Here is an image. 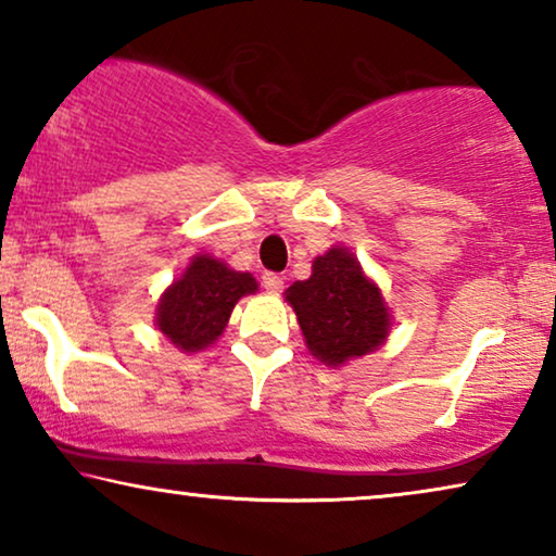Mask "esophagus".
<instances>
[{"label":"esophagus","mask_w":556,"mask_h":556,"mask_svg":"<svg viewBox=\"0 0 556 556\" xmlns=\"http://www.w3.org/2000/svg\"><path fill=\"white\" fill-rule=\"evenodd\" d=\"M263 286H265V291H270V293H278L280 288H283V278L278 276V273H263Z\"/></svg>","instance_id":"1"}]
</instances>
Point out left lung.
Returning <instances> with one entry per match:
<instances>
[{"label":"left lung","mask_w":556,"mask_h":556,"mask_svg":"<svg viewBox=\"0 0 556 556\" xmlns=\"http://www.w3.org/2000/svg\"><path fill=\"white\" fill-rule=\"evenodd\" d=\"M286 301L299 316L311 354L333 367L375 352L390 333L382 293L344 248L318 255L311 278L295 280Z\"/></svg>","instance_id":"left-lung-1"}]
</instances>
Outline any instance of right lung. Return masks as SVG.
Masks as SVG:
<instances>
[{
	"label": "right lung",
	"instance_id": "add662e5",
	"mask_svg": "<svg viewBox=\"0 0 556 556\" xmlns=\"http://www.w3.org/2000/svg\"><path fill=\"white\" fill-rule=\"evenodd\" d=\"M250 273L230 270L210 255H197L185 276L162 295L156 314L159 331L185 352H200L223 333L235 303L255 293Z\"/></svg>",
	"mask_w": 556,
	"mask_h": 556
}]
</instances>
